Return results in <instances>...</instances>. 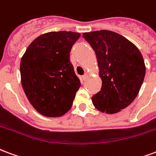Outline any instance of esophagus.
I'll return each mask as SVG.
<instances>
[{
  "label": "esophagus",
  "instance_id": "obj_1",
  "mask_svg": "<svg viewBox=\"0 0 156 156\" xmlns=\"http://www.w3.org/2000/svg\"><path fill=\"white\" fill-rule=\"evenodd\" d=\"M87 78H88V76H87V75H84L82 76V80L83 81H86V80H87Z\"/></svg>",
  "mask_w": 156,
  "mask_h": 156
}]
</instances>
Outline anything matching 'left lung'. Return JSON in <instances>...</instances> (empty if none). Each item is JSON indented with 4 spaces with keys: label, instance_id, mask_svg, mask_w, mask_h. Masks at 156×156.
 I'll return each mask as SVG.
<instances>
[{
    "label": "left lung",
    "instance_id": "8db88e82",
    "mask_svg": "<svg viewBox=\"0 0 156 156\" xmlns=\"http://www.w3.org/2000/svg\"><path fill=\"white\" fill-rule=\"evenodd\" d=\"M96 55L102 86L92 96L95 108L114 114L136 99L145 75L144 59L131 42L111 30L83 33Z\"/></svg>",
    "mask_w": 156,
    "mask_h": 156
}]
</instances>
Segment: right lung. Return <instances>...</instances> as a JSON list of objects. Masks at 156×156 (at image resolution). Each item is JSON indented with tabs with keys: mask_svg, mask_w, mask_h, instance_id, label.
Wrapping results in <instances>:
<instances>
[{
	"mask_svg": "<svg viewBox=\"0 0 156 156\" xmlns=\"http://www.w3.org/2000/svg\"><path fill=\"white\" fill-rule=\"evenodd\" d=\"M80 34L52 31L31 42L20 61V77L27 98L39 113L61 116L70 110L80 86L70 61Z\"/></svg>",
	"mask_w": 156,
	"mask_h": 156,
	"instance_id": "right-lung-1",
	"label": "right lung"
}]
</instances>
